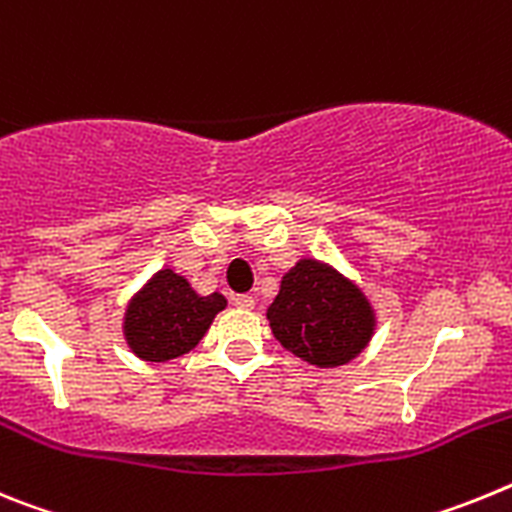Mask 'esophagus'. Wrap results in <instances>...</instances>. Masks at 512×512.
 <instances>
[{
    "mask_svg": "<svg viewBox=\"0 0 512 512\" xmlns=\"http://www.w3.org/2000/svg\"><path fill=\"white\" fill-rule=\"evenodd\" d=\"M233 305L241 307V310H253V305H256V300H253L251 295H235L233 297Z\"/></svg>",
    "mask_w": 512,
    "mask_h": 512,
    "instance_id": "1",
    "label": "esophagus"
}]
</instances>
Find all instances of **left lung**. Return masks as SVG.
<instances>
[{
    "mask_svg": "<svg viewBox=\"0 0 512 512\" xmlns=\"http://www.w3.org/2000/svg\"><path fill=\"white\" fill-rule=\"evenodd\" d=\"M266 320L287 351L320 369L354 361L377 330L364 289L325 261L307 256L282 277Z\"/></svg>",
    "mask_w": 512,
    "mask_h": 512,
    "instance_id": "left-lung-1",
    "label": "left lung"
}]
</instances>
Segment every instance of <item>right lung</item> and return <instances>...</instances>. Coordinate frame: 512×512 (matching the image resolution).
Instances as JSON below:
<instances>
[{"instance_id": "obj_1", "label": "right lung", "mask_w": 512, "mask_h": 512, "mask_svg": "<svg viewBox=\"0 0 512 512\" xmlns=\"http://www.w3.org/2000/svg\"><path fill=\"white\" fill-rule=\"evenodd\" d=\"M225 305L220 292L202 297L182 274L161 269L128 302L122 336L138 359L161 364L189 354Z\"/></svg>"}]
</instances>
